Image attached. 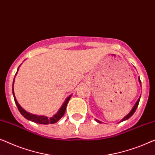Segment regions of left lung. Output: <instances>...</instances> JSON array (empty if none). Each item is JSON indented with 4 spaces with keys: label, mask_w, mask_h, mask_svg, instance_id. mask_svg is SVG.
I'll use <instances>...</instances> for the list:
<instances>
[{
    "label": "left lung",
    "mask_w": 155,
    "mask_h": 155,
    "mask_svg": "<svg viewBox=\"0 0 155 155\" xmlns=\"http://www.w3.org/2000/svg\"><path fill=\"white\" fill-rule=\"evenodd\" d=\"M139 82H140V84H141V81H140V78H139ZM140 97H139V99H137V101H136V103H135V104L134 107H133V109H132V110H131V111H130V113H129V114H128V115H127V116H125V117H124V118H123V119H122L121 120H120V122L124 121V120H127V119H128V118H130V117H131V116H133V114L135 113V110H136V109H137V106H138V104H139V102H140ZM96 120H97V122H98V123H100V124H101V121H99V120H97V119H96Z\"/></svg>",
    "instance_id": "8db88e82"
}]
</instances>
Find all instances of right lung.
I'll return each instance as SVG.
<instances>
[{
	"label": "right lung",
	"mask_w": 155,
	"mask_h": 155,
	"mask_svg": "<svg viewBox=\"0 0 155 155\" xmlns=\"http://www.w3.org/2000/svg\"><path fill=\"white\" fill-rule=\"evenodd\" d=\"M18 69H19V68H18ZM14 82H15V78L13 80V83H12V94H13V97H14L15 102L17 107H18L19 111L20 112V114H22V115L24 116L25 118H27V120H31V121H32V122H35V123H36V124H45V125L46 124H55V123H56L57 121H58V120L63 117V116L64 115L65 109H66L68 103L70 99H71V95H70L69 97H67V99H65L64 103L63 104L62 106H61V107L60 108V109L58 110V111L57 112L55 115H54V116H52V117L48 118V117H47V116H44L35 115V114H31L30 113H29V112L25 111V110L23 109L22 108L20 107V105L18 104V101H17V99L15 98V93L13 91Z\"/></svg>",
	"instance_id": "right-lung-1"
}]
</instances>
